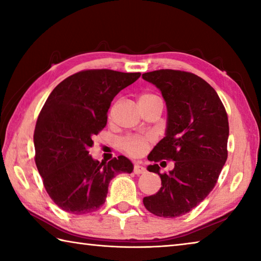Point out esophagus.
Returning <instances> with one entry per match:
<instances>
[{"label": "esophagus", "instance_id": "obj_1", "mask_svg": "<svg viewBox=\"0 0 261 261\" xmlns=\"http://www.w3.org/2000/svg\"><path fill=\"white\" fill-rule=\"evenodd\" d=\"M145 171H146V169H145V167L141 166L140 163H136V165H135V168H134V173H135L136 175L144 174Z\"/></svg>", "mask_w": 261, "mask_h": 261}]
</instances>
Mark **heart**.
<instances>
[{
    "label": "heart",
    "mask_w": 261,
    "mask_h": 261,
    "mask_svg": "<svg viewBox=\"0 0 261 261\" xmlns=\"http://www.w3.org/2000/svg\"><path fill=\"white\" fill-rule=\"evenodd\" d=\"M156 98L152 94H143L139 98V101H145V100H151ZM148 141L149 138L146 137H139V136H127L124 139L122 140V148L124 149L125 153L129 154L131 156H140L146 152L148 147Z\"/></svg>",
    "instance_id": "b5f03b06"
}]
</instances>
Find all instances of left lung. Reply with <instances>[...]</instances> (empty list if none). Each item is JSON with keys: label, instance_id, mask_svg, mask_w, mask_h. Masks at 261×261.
Listing matches in <instances>:
<instances>
[{"label": "left lung", "instance_id": "obj_1", "mask_svg": "<svg viewBox=\"0 0 261 261\" xmlns=\"http://www.w3.org/2000/svg\"><path fill=\"white\" fill-rule=\"evenodd\" d=\"M143 79L161 91L167 106L166 135L147 159L161 178L155 194L144 198L154 215L176 218L189 213L208 196L227 161L228 116L218 93L191 72L156 70ZM173 160L175 167L161 174L157 162Z\"/></svg>", "mask_w": 261, "mask_h": 261}]
</instances>
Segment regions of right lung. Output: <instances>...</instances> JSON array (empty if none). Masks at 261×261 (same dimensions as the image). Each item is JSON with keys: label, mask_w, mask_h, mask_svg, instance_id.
<instances>
[{"label": "right lung", "mask_w": 261, "mask_h": 261, "mask_svg": "<svg viewBox=\"0 0 261 261\" xmlns=\"http://www.w3.org/2000/svg\"><path fill=\"white\" fill-rule=\"evenodd\" d=\"M139 77L140 72L85 70L65 78L48 96L34 130L35 165L60 208L92 213L105 204L114 176L132 173L127 158L99 162L88 149L107 124L113 99Z\"/></svg>", "instance_id": "1"}]
</instances>
